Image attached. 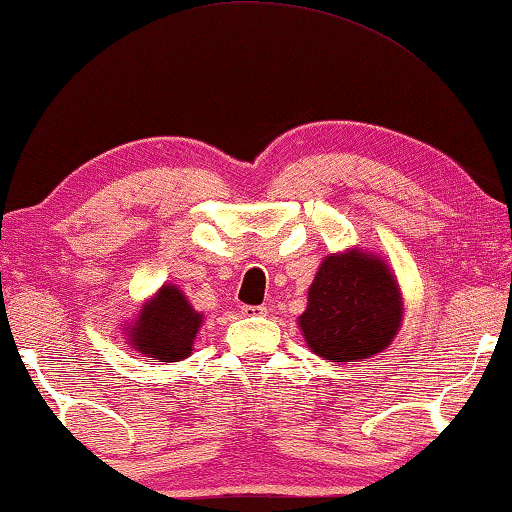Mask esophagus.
Segmentation results:
<instances>
[{
	"mask_svg": "<svg viewBox=\"0 0 512 512\" xmlns=\"http://www.w3.org/2000/svg\"><path fill=\"white\" fill-rule=\"evenodd\" d=\"M241 314H244L246 318H250V316H266V307L246 305V307H241Z\"/></svg>",
	"mask_w": 512,
	"mask_h": 512,
	"instance_id": "1",
	"label": "esophagus"
}]
</instances>
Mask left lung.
I'll use <instances>...</instances> for the list:
<instances>
[{
	"label": "left lung",
	"instance_id": "obj_1",
	"mask_svg": "<svg viewBox=\"0 0 512 512\" xmlns=\"http://www.w3.org/2000/svg\"><path fill=\"white\" fill-rule=\"evenodd\" d=\"M402 320L404 298L391 266L379 253L357 246L320 262L298 327L316 357L350 363L384 352Z\"/></svg>",
	"mask_w": 512,
	"mask_h": 512
}]
</instances>
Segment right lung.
<instances>
[{
  "label": "right lung",
  "mask_w": 512,
  "mask_h": 512,
  "mask_svg": "<svg viewBox=\"0 0 512 512\" xmlns=\"http://www.w3.org/2000/svg\"><path fill=\"white\" fill-rule=\"evenodd\" d=\"M201 327V311L192 307L180 287L167 282L142 302L137 316L124 325V336L128 345L144 357L173 363L192 354Z\"/></svg>",
  "instance_id": "add662e5"
}]
</instances>
